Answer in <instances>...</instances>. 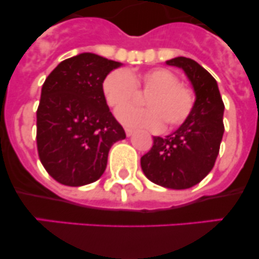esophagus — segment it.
<instances>
[{
	"mask_svg": "<svg viewBox=\"0 0 259 259\" xmlns=\"http://www.w3.org/2000/svg\"><path fill=\"white\" fill-rule=\"evenodd\" d=\"M124 131H125V135H127L128 137H130V136H132V134H134V130H132V128H128V127H125V128H124Z\"/></svg>",
	"mask_w": 259,
	"mask_h": 259,
	"instance_id": "34e87169",
	"label": "esophagus"
}]
</instances>
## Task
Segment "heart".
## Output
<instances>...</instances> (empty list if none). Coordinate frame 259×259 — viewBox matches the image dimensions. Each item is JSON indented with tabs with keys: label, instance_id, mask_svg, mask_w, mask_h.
Instances as JSON below:
<instances>
[{
	"label": "heart",
	"instance_id": "1",
	"mask_svg": "<svg viewBox=\"0 0 259 259\" xmlns=\"http://www.w3.org/2000/svg\"><path fill=\"white\" fill-rule=\"evenodd\" d=\"M102 90L113 109L134 101L139 92L146 94L143 102L147 108H122L117 117L125 125L150 131H160L164 124L166 130L179 127L196 104L193 89L166 68H150L139 73L114 70L104 77Z\"/></svg>",
	"mask_w": 259,
	"mask_h": 259
}]
</instances>
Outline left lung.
<instances>
[{
	"label": "left lung",
	"mask_w": 259,
	"mask_h": 259,
	"mask_svg": "<svg viewBox=\"0 0 259 259\" xmlns=\"http://www.w3.org/2000/svg\"><path fill=\"white\" fill-rule=\"evenodd\" d=\"M181 67L193 85L196 104L188 119L165 139L154 137V145L141 157L147 179L171 189L198 184L215 165L224 135V105L218 82L208 71L191 58L166 61Z\"/></svg>",
	"instance_id": "8db88e82"
}]
</instances>
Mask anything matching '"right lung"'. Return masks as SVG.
Segmentation results:
<instances>
[{
  "label": "right lung",
  "instance_id": "obj_1",
  "mask_svg": "<svg viewBox=\"0 0 259 259\" xmlns=\"http://www.w3.org/2000/svg\"><path fill=\"white\" fill-rule=\"evenodd\" d=\"M122 63L94 53L62 61L46 78L36 110V147L44 169L58 183L98 181L124 130L103 95L105 76Z\"/></svg>",
  "mask_w": 259,
  "mask_h": 259
}]
</instances>
